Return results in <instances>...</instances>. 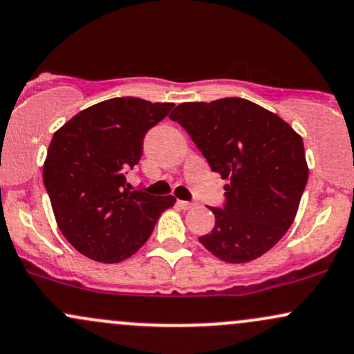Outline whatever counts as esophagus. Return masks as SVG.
Listing matches in <instances>:
<instances>
[{"instance_id": "obj_1", "label": "esophagus", "mask_w": 354, "mask_h": 354, "mask_svg": "<svg viewBox=\"0 0 354 354\" xmlns=\"http://www.w3.org/2000/svg\"><path fill=\"white\" fill-rule=\"evenodd\" d=\"M178 205H180L182 209L187 210V209H192L196 204H194V202H189V201H178Z\"/></svg>"}]
</instances>
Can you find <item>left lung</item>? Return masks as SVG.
I'll return each instance as SVG.
<instances>
[{"mask_svg":"<svg viewBox=\"0 0 354 354\" xmlns=\"http://www.w3.org/2000/svg\"><path fill=\"white\" fill-rule=\"evenodd\" d=\"M170 120L190 135L212 172L229 178L216 225L201 244L225 263H248L279 242L308 182L303 138L281 117L244 98L180 103Z\"/></svg>","mask_w":354,"mask_h":354,"instance_id":"left-lung-1","label":"left lung"}]
</instances>
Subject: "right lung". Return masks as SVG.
Listing matches in <instances>:
<instances>
[{
	"label": "right lung",
	"instance_id": "right-lung-1",
	"mask_svg": "<svg viewBox=\"0 0 354 354\" xmlns=\"http://www.w3.org/2000/svg\"><path fill=\"white\" fill-rule=\"evenodd\" d=\"M174 103L110 98L75 115L48 147L43 182L66 241L98 263H120L152 234L172 196L130 192L127 174L138 164L144 137Z\"/></svg>",
	"mask_w": 354,
	"mask_h": 354
}]
</instances>
